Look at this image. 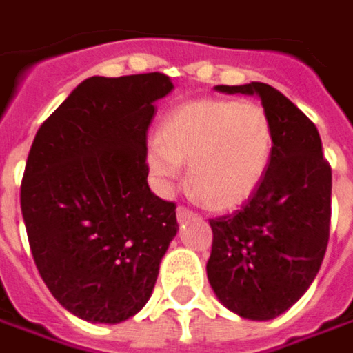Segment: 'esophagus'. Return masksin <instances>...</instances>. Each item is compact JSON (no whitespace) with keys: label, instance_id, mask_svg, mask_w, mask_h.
Wrapping results in <instances>:
<instances>
[{"label":"esophagus","instance_id":"obj_1","mask_svg":"<svg viewBox=\"0 0 353 353\" xmlns=\"http://www.w3.org/2000/svg\"><path fill=\"white\" fill-rule=\"evenodd\" d=\"M176 215H177V223H185L195 217V213H193V211H190L188 207H181V205L176 209Z\"/></svg>","mask_w":353,"mask_h":353}]
</instances>
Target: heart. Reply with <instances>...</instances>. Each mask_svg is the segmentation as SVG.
<instances>
[{"label":"heart","instance_id":"obj_1","mask_svg":"<svg viewBox=\"0 0 353 353\" xmlns=\"http://www.w3.org/2000/svg\"><path fill=\"white\" fill-rule=\"evenodd\" d=\"M272 124L256 102L201 99L172 110L160 138H152L146 161L161 188H170L188 163V185L213 211L247 203L267 176Z\"/></svg>","mask_w":353,"mask_h":353}]
</instances>
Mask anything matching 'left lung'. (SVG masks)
Segmentation results:
<instances>
[{
    "label": "left lung",
    "mask_w": 353,
    "mask_h": 353,
    "mask_svg": "<svg viewBox=\"0 0 353 353\" xmlns=\"http://www.w3.org/2000/svg\"><path fill=\"white\" fill-rule=\"evenodd\" d=\"M259 97L272 124L267 176L247 205L211 219L207 281L223 306L247 320L286 312L316 279L330 237L332 170L308 116L265 83L215 86Z\"/></svg>",
    "instance_id": "8db88e82"
}]
</instances>
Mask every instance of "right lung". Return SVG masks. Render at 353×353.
Wrapping results in <instances>:
<instances>
[{"label": "right lung", "instance_id": "obj_1", "mask_svg": "<svg viewBox=\"0 0 353 353\" xmlns=\"http://www.w3.org/2000/svg\"><path fill=\"white\" fill-rule=\"evenodd\" d=\"M172 90L161 72L90 77L33 140L21 181L31 253L59 304L86 322L138 314L179 229L146 165L154 104Z\"/></svg>", "mask_w": 353, "mask_h": 353}]
</instances>
